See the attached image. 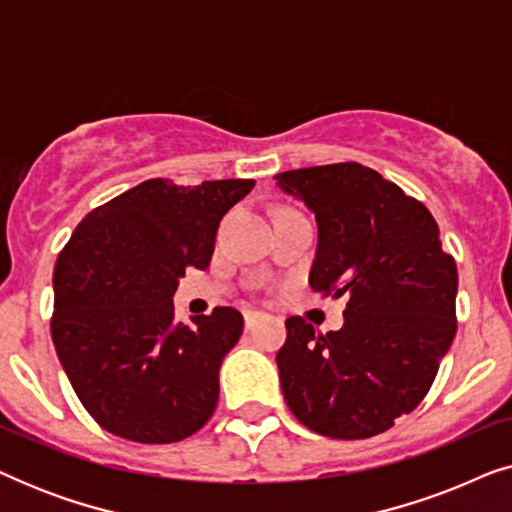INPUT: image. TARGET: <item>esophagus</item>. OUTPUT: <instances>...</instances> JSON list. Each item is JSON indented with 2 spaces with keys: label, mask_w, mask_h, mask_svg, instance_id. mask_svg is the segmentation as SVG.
Masks as SVG:
<instances>
[{
  "label": "esophagus",
  "mask_w": 512,
  "mask_h": 512,
  "mask_svg": "<svg viewBox=\"0 0 512 512\" xmlns=\"http://www.w3.org/2000/svg\"><path fill=\"white\" fill-rule=\"evenodd\" d=\"M263 319H265V314H261V312H254V310L244 312V326H247V331H251V328L261 324Z\"/></svg>",
  "instance_id": "obj_1"
}]
</instances>
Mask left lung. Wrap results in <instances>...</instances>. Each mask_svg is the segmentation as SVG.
Masks as SVG:
<instances>
[{"label":"left lung","mask_w":512,"mask_h":512,"mask_svg":"<svg viewBox=\"0 0 512 512\" xmlns=\"http://www.w3.org/2000/svg\"><path fill=\"white\" fill-rule=\"evenodd\" d=\"M275 179L317 219L312 291L347 296L340 331L286 319L277 352L284 401L321 436H377L436 380L457 333V263L429 209L366 165L303 167Z\"/></svg>","instance_id":"obj_1"}]
</instances>
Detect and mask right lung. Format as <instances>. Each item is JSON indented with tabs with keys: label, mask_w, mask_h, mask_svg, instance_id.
<instances>
[{
	"label": "right lung",
	"mask_w": 512,
	"mask_h": 512,
	"mask_svg": "<svg viewBox=\"0 0 512 512\" xmlns=\"http://www.w3.org/2000/svg\"><path fill=\"white\" fill-rule=\"evenodd\" d=\"M254 184L142 181L95 207L60 251L53 345L104 431L165 445L193 436L214 415L221 361L244 319L233 307H214L181 324L172 296L188 268H207L221 216Z\"/></svg>",
	"instance_id": "1"
}]
</instances>
